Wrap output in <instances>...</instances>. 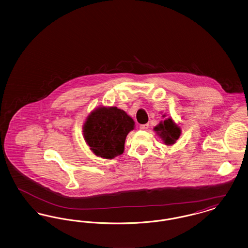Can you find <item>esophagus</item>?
I'll use <instances>...</instances> for the list:
<instances>
[{"label":"esophagus","mask_w":248,"mask_h":248,"mask_svg":"<svg viewBox=\"0 0 248 248\" xmlns=\"http://www.w3.org/2000/svg\"><path fill=\"white\" fill-rule=\"evenodd\" d=\"M140 128L141 130H147L149 128V124H141L140 126Z\"/></svg>","instance_id":"obj_1"}]
</instances>
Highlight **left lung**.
I'll list each match as a JSON object with an SVG mask.
<instances>
[{
	"label": "left lung",
	"instance_id": "1",
	"mask_svg": "<svg viewBox=\"0 0 248 248\" xmlns=\"http://www.w3.org/2000/svg\"><path fill=\"white\" fill-rule=\"evenodd\" d=\"M165 116L164 115L163 117ZM154 130L167 146L175 144L181 135L180 126L171 117L165 119V121H161Z\"/></svg>",
	"mask_w": 248,
	"mask_h": 248
}]
</instances>
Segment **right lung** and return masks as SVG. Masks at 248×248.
Listing matches in <instances>:
<instances>
[{
    "instance_id": "obj_1",
    "label": "right lung",
    "mask_w": 248,
    "mask_h": 248,
    "mask_svg": "<svg viewBox=\"0 0 248 248\" xmlns=\"http://www.w3.org/2000/svg\"><path fill=\"white\" fill-rule=\"evenodd\" d=\"M135 122L117 107L99 106L92 110L83 125V139L92 153L113 159L124 151V142Z\"/></svg>"
}]
</instances>
